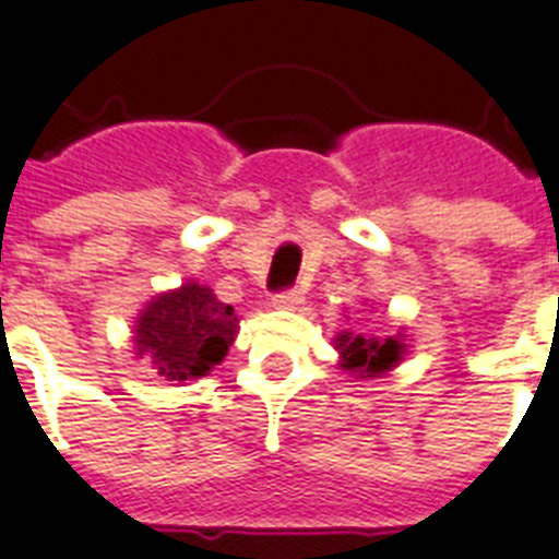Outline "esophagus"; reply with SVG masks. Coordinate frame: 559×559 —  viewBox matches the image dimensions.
I'll return each mask as SVG.
<instances>
[{"label": "esophagus", "instance_id": "obj_1", "mask_svg": "<svg viewBox=\"0 0 559 559\" xmlns=\"http://www.w3.org/2000/svg\"><path fill=\"white\" fill-rule=\"evenodd\" d=\"M274 308H297L299 302H302V290L299 288H288V290H280V294H274Z\"/></svg>", "mask_w": 559, "mask_h": 559}]
</instances>
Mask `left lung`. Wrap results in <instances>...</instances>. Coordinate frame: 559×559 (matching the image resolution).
<instances>
[{"label":"left lung","mask_w":559,"mask_h":559,"mask_svg":"<svg viewBox=\"0 0 559 559\" xmlns=\"http://www.w3.org/2000/svg\"><path fill=\"white\" fill-rule=\"evenodd\" d=\"M336 348L343 354V368L359 373V377H380L389 368L400 362L405 354V343H400V334L377 340V336H352L348 331L336 336Z\"/></svg>","instance_id":"left-lung-1"}]
</instances>
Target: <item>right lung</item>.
Masks as SVG:
<instances>
[{
    "label": "right lung",
    "instance_id": "1",
    "mask_svg": "<svg viewBox=\"0 0 559 559\" xmlns=\"http://www.w3.org/2000/svg\"><path fill=\"white\" fill-rule=\"evenodd\" d=\"M237 313L214 290L186 283L151 299L133 325L136 354L154 359L165 380H197L219 366L237 336Z\"/></svg>",
    "mask_w": 559,
    "mask_h": 559
}]
</instances>
